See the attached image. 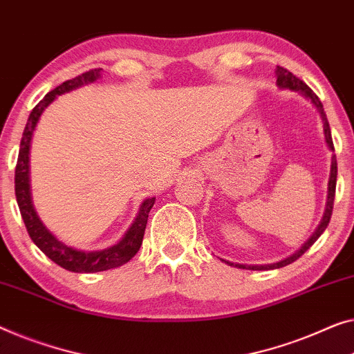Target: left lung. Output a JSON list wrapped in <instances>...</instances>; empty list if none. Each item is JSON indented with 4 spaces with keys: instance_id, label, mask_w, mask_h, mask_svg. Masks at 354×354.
Instances as JSON below:
<instances>
[{
    "instance_id": "left-lung-1",
    "label": "left lung",
    "mask_w": 354,
    "mask_h": 354,
    "mask_svg": "<svg viewBox=\"0 0 354 354\" xmlns=\"http://www.w3.org/2000/svg\"><path fill=\"white\" fill-rule=\"evenodd\" d=\"M276 73V84H278L279 89H288L292 92H297V94H300L304 99H306L308 102L313 104L315 109L317 110V113L321 116V121H322V131H324V139H326V145L329 148L330 151H334V143H332V136H330V127H329V121H327V116L324 113V109H322V104L321 100L317 99V95L315 94L313 91H311L308 86H306L304 81H300L297 76H294L288 71L283 66H276L274 70ZM335 185H337V160H335V155H332L330 158V176H329V183H327V199H326V207H324V214H322V218L319 225H317L315 233L311 234L308 238V241L301 245V248L294 252L289 257H286L284 260H279V262L276 263H268V265H244V263H233V262H228V260H223L222 262L228 263L230 266H236V268H243V270H274V268H281V266H286L292 262H295L297 259L301 257L306 250H308L311 245L316 243V239L321 236L322 233H324V230L327 228V225H329V220H330V215H332V209H334V198H335Z\"/></svg>"
}]
</instances>
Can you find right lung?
<instances>
[{
  "label": "right lung",
  "instance_id": "right-lung-1",
  "mask_svg": "<svg viewBox=\"0 0 354 354\" xmlns=\"http://www.w3.org/2000/svg\"><path fill=\"white\" fill-rule=\"evenodd\" d=\"M100 73L102 68L89 70L83 75L76 76L73 80L65 81V83L57 86L54 91H50L49 94L44 95V99L35 106L28 116L27 126H25L22 134V140H20L17 166H15V198H17L20 215H22L30 238L43 250L46 257H49L54 263L62 266V268L73 271V273H97V271L111 270L129 262L139 252L143 233H145L148 214H150V209L153 207L156 199H143L139 212H137L131 227L127 228L124 236L118 241L116 244L100 250H81L71 248V245H66L46 227L43 220L39 218L37 209L33 206L32 188H30V148H32L33 132L37 129L41 115L57 99V95L78 89L81 86L94 83V81L100 78Z\"/></svg>",
  "mask_w": 354,
  "mask_h": 354
}]
</instances>
